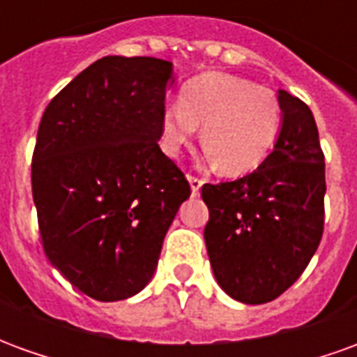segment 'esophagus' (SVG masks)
<instances>
[{"instance_id":"obj_1","label":"esophagus","mask_w":357,"mask_h":357,"mask_svg":"<svg viewBox=\"0 0 357 357\" xmlns=\"http://www.w3.org/2000/svg\"><path fill=\"white\" fill-rule=\"evenodd\" d=\"M189 183H191V191H193V195H199L201 193V187L202 183H204V179L197 178V176H189Z\"/></svg>"}]
</instances>
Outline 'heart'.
I'll list each match as a JSON object with an SVG mask.
<instances>
[{
    "label": "heart",
    "instance_id": "obj_1",
    "mask_svg": "<svg viewBox=\"0 0 357 357\" xmlns=\"http://www.w3.org/2000/svg\"><path fill=\"white\" fill-rule=\"evenodd\" d=\"M283 120L281 101L269 88L225 73L197 76L179 102L160 112V145L178 156L202 126L204 156L227 176L258 168L275 143Z\"/></svg>",
    "mask_w": 357,
    "mask_h": 357
}]
</instances>
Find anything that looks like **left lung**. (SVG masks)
Here are the masks:
<instances>
[{
	"instance_id": "8db88e82",
	"label": "left lung",
	"mask_w": 357,
	"mask_h": 357,
	"mask_svg": "<svg viewBox=\"0 0 357 357\" xmlns=\"http://www.w3.org/2000/svg\"><path fill=\"white\" fill-rule=\"evenodd\" d=\"M283 124L273 151L245 178L204 183V243L218 284L245 304L283 294L323 235L325 158L306 102L279 89Z\"/></svg>"
}]
</instances>
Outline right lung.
<instances>
[{"label": "right lung", "mask_w": 357, "mask_h": 357, "mask_svg": "<svg viewBox=\"0 0 357 357\" xmlns=\"http://www.w3.org/2000/svg\"><path fill=\"white\" fill-rule=\"evenodd\" d=\"M174 80L162 59L102 57L51 99L38 128L32 195L43 250L95 300L145 289L191 195L158 147Z\"/></svg>", "instance_id": "1"}]
</instances>
